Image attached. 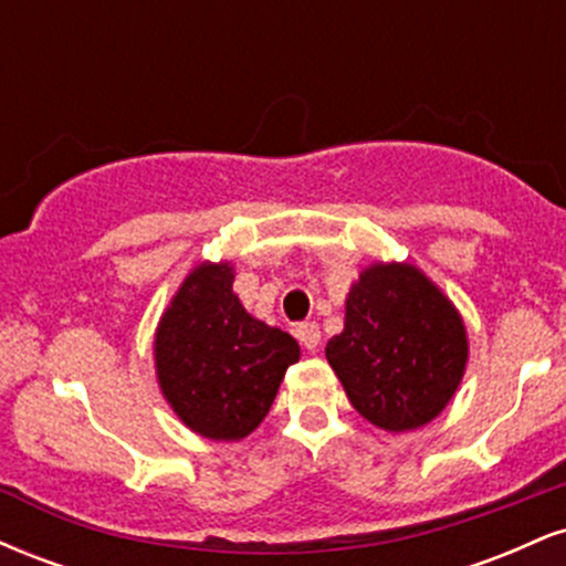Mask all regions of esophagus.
Masks as SVG:
<instances>
[{"label": "esophagus", "instance_id": "34e87169", "mask_svg": "<svg viewBox=\"0 0 566 566\" xmlns=\"http://www.w3.org/2000/svg\"><path fill=\"white\" fill-rule=\"evenodd\" d=\"M295 337L303 343L305 348L314 350V348L322 343V329H319V324H316V322H301V324H297V327H295Z\"/></svg>", "mask_w": 566, "mask_h": 566}]
</instances>
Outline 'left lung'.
I'll use <instances>...</instances> for the list:
<instances>
[{
  "instance_id": "obj_1",
  "label": "left lung",
  "mask_w": 566,
  "mask_h": 566,
  "mask_svg": "<svg viewBox=\"0 0 566 566\" xmlns=\"http://www.w3.org/2000/svg\"><path fill=\"white\" fill-rule=\"evenodd\" d=\"M469 343L458 311L415 265H373L348 292L346 327L327 361L350 405L386 431L433 420L463 378Z\"/></svg>"
}]
</instances>
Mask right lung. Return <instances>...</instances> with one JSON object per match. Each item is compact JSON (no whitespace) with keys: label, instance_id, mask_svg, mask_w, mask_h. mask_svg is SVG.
Listing matches in <instances>:
<instances>
[{"label":"right lung","instance_id":"obj_1","mask_svg":"<svg viewBox=\"0 0 566 566\" xmlns=\"http://www.w3.org/2000/svg\"><path fill=\"white\" fill-rule=\"evenodd\" d=\"M157 373L178 418L207 439L237 441L269 415L295 337L252 319L233 295L231 265H199L157 333Z\"/></svg>","mask_w":566,"mask_h":566}]
</instances>
